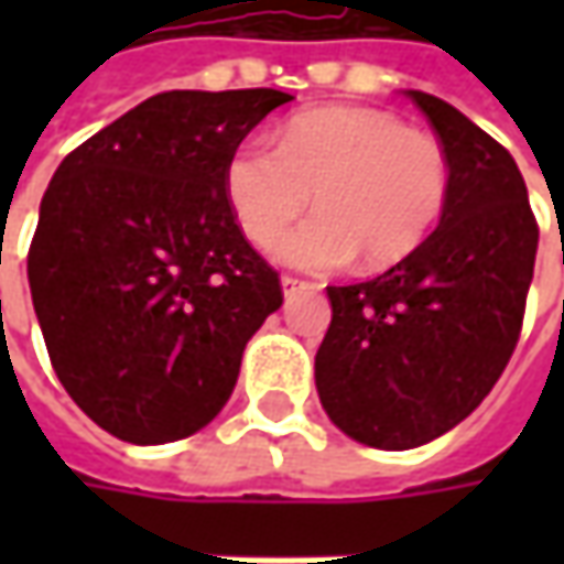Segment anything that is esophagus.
Masks as SVG:
<instances>
[{
	"instance_id": "obj_1",
	"label": "esophagus",
	"mask_w": 564,
	"mask_h": 564,
	"mask_svg": "<svg viewBox=\"0 0 564 564\" xmlns=\"http://www.w3.org/2000/svg\"><path fill=\"white\" fill-rule=\"evenodd\" d=\"M282 289L292 297V294L297 292H316L319 285H316V282H307V279H297V275H282Z\"/></svg>"
}]
</instances>
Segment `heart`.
<instances>
[{
    "label": "heart",
    "instance_id": "1",
    "mask_svg": "<svg viewBox=\"0 0 564 564\" xmlns=\"http://www.w3.org/2000/svg\"><path fill=\"white\" fill-rule=\"evenodd\" d=\"M317 213L278 234L310 203ZM452 163L433 134L379 109L329 106L294 116L275 150L241 143L226 165V197L253 245L297 270L329 272L360 253L367 270L395 267L440 226Z\"/></svg>",
    "mask_w": 564,
    "mask_h": 564
}]
</instances>
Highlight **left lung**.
Returning <instances> with one entry per match:
<instances>
[{
    "mask_svg": "<svg viewBox=\"0 0 564 564\" xmlns=\"http://www.w3.org/2000/svg\"><path fill=\"white\" fill-rule=\"evenodd\" d=\"M411 102L452 163L440 228L377 279L329 285L333 323L316 351V392L341 433L414 448L487 399L521 336L540 226L499 141L421 90Z\"/></svg>",
    "mask_w": 564,
    "mask_h": 564,
    "instance_id": "obj_1",
    "label": "left lung"
}]
</instances>
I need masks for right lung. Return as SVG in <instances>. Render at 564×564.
I'll use <instances>...</instances> for the list:
<instances>
[{
	"label": "right lung",
	"mask_w": 564,
	"mask_h": 564,
	"mask_svg": "<svg viewBox=\"0 0 564 564\" xmlns=\"http://www.w3.org/2000/svg\"><path fill=\"white\" fill-rule=\"evenodd\" d=\"M289 99L156 94L72 150L43 194L28 279L46 351L77 408L124 443L213 421L282 304L279 272L231 213L226 165Z\"/></svg>",
	"instance_id": "obj_1"
}]
</instances>
